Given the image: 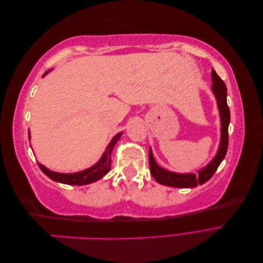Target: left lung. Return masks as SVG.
<instances>
[{
	"instance_id": "1",
	"label": "left lung",
	"mask_w": 263,
	"mask_h": 263,
	"mask_svg": "<svg viewBox=\"0 0 263 263\" xmlns=\"http://www.w3.org/2000/svg\"><path fill=\"white\" fill-rule=\"evenodd\" d=\"M212 92L216 99L217 108L220 118V141L217 153L212 160L204 168L200 169L197 173H178L166 170L159 165L153 155V150L149 149V164L150 173L155 180L162 185L192 189L208 182L217 170L221 161L224 160L228 149V126L230 122V112L227 105V89L224 81L217 76L216 71L212 69Z\"/></svg>"
}]
</instances>
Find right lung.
Listing matches in <instances>:
<instances>
[{
  "label": "right lung",
  "instance_id": "1",
  "mask_svg": "<svg viewBox=\"0 0 263 263\" xmlns=\"http://www.w3.org/2000/svg\"><path fill=\"white\" fill-rule=\"evenodd\" d=\"M50 71L51 70L46 71L43 77L48 74ZM122 134H123V132L115 135V136L112 138V140L109 141L107 147L105 148V151L103 153L102 157L100 158V160L85 170L73 172V173H60V172L49 170L48 168H46L45 165H43L39 162H38V165L47 177L50 178L51 180H53L55 182L63 183V184H69V185L90 184V183L97 182L100 179H102L110 170V163H112V161H110V155H112V151L116 145V142L119 140V138L122 137ZM28 139H30L29 129H28Z\"/></svg>",
  "mask_w": 263,
  "mask_h": 263
}]
</instances>
